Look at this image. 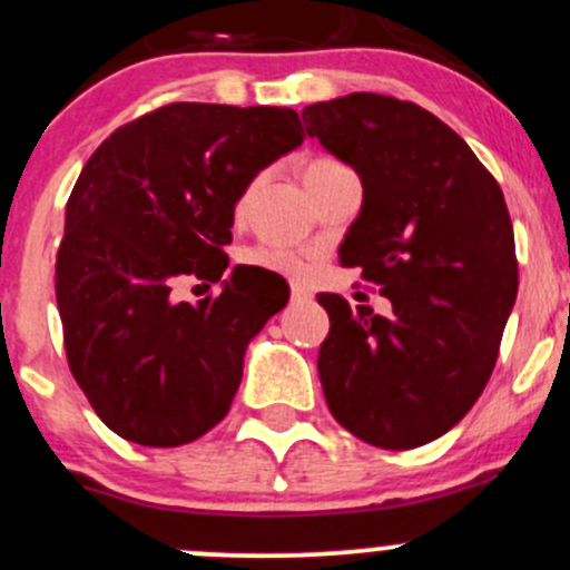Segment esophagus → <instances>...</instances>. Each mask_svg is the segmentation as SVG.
<instances>
[{
    "label": "esophagus",
    "instance_id": "obj_1",
    "mask_svg": "<svg viewBox=\"0 0 570 570\" xmlns=\"http://www.w3.org/2000/svg\"><path fill=\"white\" fill-rule=\"evenodd\" d=\"M291 298H293V302H309V298H313V293H309L302 283H293L291 285Z\"/></svg>",
    "mask_w": 570,
    "mask_h": 570
}]
</instances>
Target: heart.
<instances>
[{"instance_id":"b5f03b06","label":"heart","mask_w":570,"mask_h":570,"mask_svg":"<svg viewBox=\"0 0 570 570\" xmlns=\"http://www.w3.org/2000/svg\"><path fill=\"white\" fill-rule=\"evenodd\" d=\"M335 166H341V163L330 160V157H315V160H309L307 166L302 168V179H309V177H315V174L326 171V168H335ZM244 202H246V196L240 199L238 210L244 207ZM246 261H249L252 266L268 268V272H277V274H302V257H298L296 252L283 249V246H257V249L246 252Z\"/></svg>"}]
</instances>
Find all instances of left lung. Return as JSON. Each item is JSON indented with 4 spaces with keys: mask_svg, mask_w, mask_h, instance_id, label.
<instances>
[{
    "mask_svg": "<svg viewBox=\"0 0 570 570\" xmlns=\"http://www.w3.org/2000/svg\"><path fill=\"white\" fill-rule=\"evenodd\" d=\"M302 118L363 183L341 263L393 304L376 315L318 293L330 313L318 348L326 404L371 446H424L463 421L499 357L518 293L504 194L471 146L413 101L348 94Z\"/></svg>",
    "mask_w": 570,
    "mask_h": 570,
    "instance_id": "left-lung-1",
    "label": "left lung"
}]
</instances>
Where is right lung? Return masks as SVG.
I'll use <instances>...</instances> for the list:
<instances>
[{"instance_id":"obj_1","label":"right lung","mask_w":570,"mask_h":570,"mask_svg":"<svg viewBox=\"0 0 570 570\" xmlns=\"http://www.w3.org/2000/svg\"><path fill=\"white\" fill-rule=\"evenodd\" d=\"M302 140L291 107L174 101L88 157L66 205L55 293L71 374L124 441L183 446L229 413L246 346L287 304L285 285L235 266L199 304L174 302L171 287L224 277L235 205Z\"/></svg>"}]
</instances>
